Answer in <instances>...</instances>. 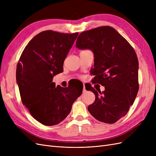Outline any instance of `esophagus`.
I'll use <instances>...</instances> for the list:
<instances>
[{"instance_id": "1", "label": "esophagus", "mask_w": 156, "mask_h": 156, "mask_svg": "<svg viewBox=\"0 0 156 156\" xmlns=\"http://www.w3.org/2000/svg\"><path fill=\"white\" fill-rule=\"evenodd\" d=\"M83 90L84 92H86V88H85V86H84V84L83 85Z\"/></svg>"}]
</instances>
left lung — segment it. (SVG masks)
Returning <instances> with one entry per match:
<instances>
[{"mask_svg": "<svg viewBox=\"0 0 156 156\" xmlns=\"http://www.w3.org/2000/svg\"><path fill=\"white\" fill-rule=\"evenodd\" d=\"M76 47L93 52L94 66L90 73L95 77L92 83L105 87L104 91H98L100 94L91 84L87 87V90L93 92L96 97L88 110L96 120L114 124L129 111L139 90V62L135 51L109 26L81 32Z\"/></svg>", "mask_w": 156, "mask_h": 156, "instance_id": "8db88e82", "label": "left lung"}]
</instances>
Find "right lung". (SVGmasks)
I'll return each instance as SVG.
<instances>
[{
    "label": "right lung",
    "instance_id": "1",
    "mask_svg": "<svg viewBox=\"0 0 156 156\" xmlns=\"http://www.w3.org/2000/svg\"><path fill=\"white\" fill-rule=\"evenodd\" d=\"M78 32H41L25 47L17 63L16 80L23 104L34 119L54 126L69 114L83 86L55 87V75L63 72V64Z\"/></svg>",
    "mask_w": 156,
    "mask_h": 156
}]
</instances>
